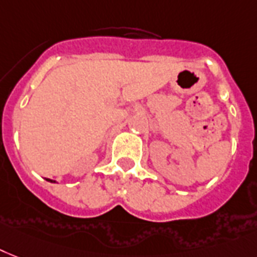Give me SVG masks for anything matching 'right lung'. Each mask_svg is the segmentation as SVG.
Listing matches in <instances>:
<instances>
[{"label":"right lung","instance_id":"1","mask_svg":"<svg viewBox=\"0 0 257 257\" xmlns=\"http://www.w3.org/2000/svg\"><path fill=\"white\" fill-rule=\"evenodd\" d=\"M47 181H50V182H55V181H51V179H47Z\"/></svg>","mask_w":257,"mask_h":257}]
</instances>
